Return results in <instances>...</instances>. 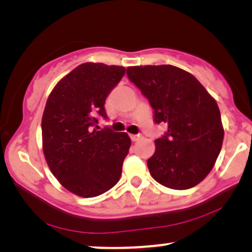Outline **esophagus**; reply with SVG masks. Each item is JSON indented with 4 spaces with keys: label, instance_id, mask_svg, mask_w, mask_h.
I'll list each match as a JSON object with an SVG mask.
<instances>
[{
    "label": "esophagus",
    "instance_id": "1",
    "mask_svg": "<svg viewBox=\"0 0 252 252\" xmlns=\"http://www.w3.org/2000/svg\"><path fill=\"white\" fill-rule=\"evenodd\" d=\"M129 136H130V140H132L133 142H136V141H139L141 137H142L140 135V134H137V135H133V134H132V135H129Z\"/></svg>",
    "mask_w": 252,
    "mask_h": 252
}]
</instances>
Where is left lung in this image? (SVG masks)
<instances>
[{
  "label": "left lung",
  "mask_w": 252,
  "mask_h": 252,
  "mask_svg": "<svg viewBox=\"0 0 252 252\" xmlns=\"http://www.w3.org/2000/svg\"><path fill=\"white\" fill-rule=\"evenodd\" d=\"M128 79L149 99L155 122L167 124L155 141L148 168L158 184L184 190L204 180L221 150L223 126L216 99L189 72L173 65L127 67Z\"/></svg>",
  "instance_id": "8db88e82"
}]
</instances>
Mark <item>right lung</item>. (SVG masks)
Segmentation results:
<instances>
[{
  "mask_svg": "<svg viewBox=\"0 0 252 252\" xmlns=\"http://www.w3.org/2000/svg\"><path fill=\"white\" fill-rule=\"evenodd\" d=\"M126 68L84 63L62 78L48 96L42 116V149L51 173L72 194L89 198L119 181L130 139L125 132L97 130L106 118L105 98Z\"/></svg>",
  "mask_w": 252,
  "mask_h": 252,
  "instance_id": "1",
  "label": "right lung"
}]
</instances>
